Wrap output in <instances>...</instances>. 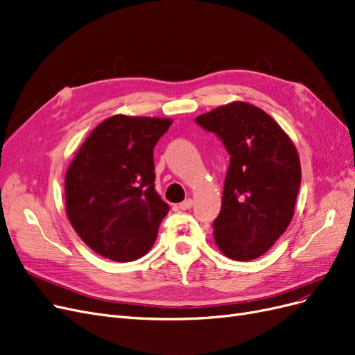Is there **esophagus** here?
<instances>
[{
  "label": "esophagus",
  "instance_id": "obj_1",
  "mask_svg": "<svg viewBox=\"0 0 355 355\" xmlns=\"http://www.w3.org/2000/svg\"><path fill=\"white\" fill-rule=\"evenodd\" d=\"M191 206H193V200L191 199H186L184 202L180 203L181 211H189V209H191Z\"/></svg>",
  "mask_w": 355,
  "mask_h": 355
}]
</instances>
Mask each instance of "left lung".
Instances as JSON below:
<instances>
[{
	"mask_svg": "<svg viewBox=\"0 0 355 355\" xmlns=\"http://www.w3.org/2000/svg\"><path fill=\"white\" fill-rule=\"evenodd\" d=\"M230 153L222 207L214 220L219 250L234 260L266 253L294 216L301 182L297 149L263 110L232 102L196 118Z\"/></svg>",
	"mask_w": 355,
	"mask_h": 355,
	"instance_id": "8db88e82",
	"label": "left lung"
}]
</instances>
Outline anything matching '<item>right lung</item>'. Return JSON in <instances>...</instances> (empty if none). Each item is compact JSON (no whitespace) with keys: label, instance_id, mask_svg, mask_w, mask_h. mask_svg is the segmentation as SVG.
Wrapping results in <instances>:
<instances>
[{"label":"right lung","instance_id":"add662e5","mask_svg":"<svg viewBox=\"0 0 355 355\" xmlns=\"http://www.w3.org/2000/svg\"><path fill=\"white\" fill-rule=\"evenodd\" d=\"M173 121L114 115L85 140L65 174V209L94 252L133 261L153 245L168 205L155 190L153 148Z\"/></svg>","mask_w":355,"mask_h":355}]
</instances>
